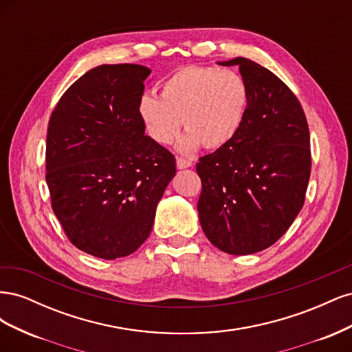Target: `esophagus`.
<instances>
[{"instance_id":"obj_1","label":"esophagus","mask_w":352,"mask_h":352,"mask_svg":"<svg viewBox=\"0 0 352 352\" xmlns=\"http://www.w3.org/2000/svg\"><path fill=\"white\" fill-rule=\"evenodd\" d=\"M190 166H192V162H190V160H186V158H177V160H176V167H177L179 170L188 168V167H190Z\"/></svg>"}]
</instances>
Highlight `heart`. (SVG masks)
I'll return each instance as SVG.
<instances>
[{
	"instance_id": "heart-1",
	"label": "heart",
	"mask_w": 352,
	"mask_h": 352,
	"mask_svg": "<svg viewBox=\"0 0 352 352\" xmlns=\"http://www.w3.org/2000/svg\"><path fill=\"white\" fill-rule=\"evenodd\" d=\"M250 102L248 83L230 69L186 66L176 70L160 87V98L144 94L138 114L146 135L158 145H168L180 132V153L190 154L204 145L214 150L239 132Z\"/></svg>"
}]
</instances>
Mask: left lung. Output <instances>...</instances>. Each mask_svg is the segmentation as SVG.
Here are the masks:
<instances>
[{"label": "left lung", "instance_id": "obj_1", "mask_svg": "<svg viewBox=\"0 0 352 352\" xmlns=\"http://www.w3.org/2000/svg\"><path fill=\"white\" fill-rule=\"evenodd\" d=\"M239 66L250 102L239 132L199 158L201 228L220 251L247 255L269 248L301 211L311 172L304 110L274 73L243 57Z\"/></svg>", "mask_w": 352, "mask_h": 352}]
</instances>
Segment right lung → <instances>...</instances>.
<instances>
[{
	"mask_svg": "<svg viewBox=\"0 0 352 352\" xmlns=\"http://www.w3.org/2000/svg\"><path fill=\"white\" fill-rule=\"evenodd\" d=\"M151 70L94 67L63 94L47 132L51 206L69 241L114 260L150 236L157 204L176 175V160L145 136L138 114Z\"/></svg>",
	"mask_w": 352,
	"mask_h": 352,
	"instance_id": "add662e5",
	"label": "right lung"
}]
</instances>
